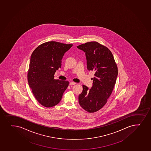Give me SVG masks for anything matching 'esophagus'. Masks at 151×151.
Segmentation results:
<instances>
[{
	"instance_id": "esophagus-1",
	"label": "esophagus",
	"mask_w": 151,
	"mask_h": 151,
	"mask_svg": "<svg viewBox=\"0 0 151 151\" xmlns=\"http://www.w3.org/2000/svg\"><path fill=\"white\" fill-rule=\"evenodd\" d=\"M76 84V83H75V82H71L70 83H69V85H75Z\"/></svg>"
}]
</instances>
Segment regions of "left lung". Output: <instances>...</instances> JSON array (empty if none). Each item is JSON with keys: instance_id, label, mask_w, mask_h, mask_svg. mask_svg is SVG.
Wrapping results in <instances>:
<instances>
[{"instance_id": "left-lung-1", "label": "left lung", "mask_w": 151, "mask_h": 151, "mask_svg": "<svg viewBox=\"0 0 151 151\" xmlns=\"http://www.w3.org/2000/svg\"><path fill=\"white\" fill-rule=\"evenodd\" d=\"M77 47L85 52L88 70L95 72L91 89L83 85L79 103L85 110L94 113L103 107L112 93L118 76L117 64L111 51L98 42Z\"/></svg>"}]
</instances>
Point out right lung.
<instances>
[{
	"label": "right lung",
	"mask_w": 151,
	"mask_h": 151,
	"mask_svg": "<svg viewBox=\"0 0 151 151\" xmlns=\"http://www.w3.org/2000/svg\"><path fill=\"white\" fill-rule=\"evenodd\" d=\"M73 44L49 41L38 46L31 55L27 79L36 99L49 108L60 102L69 82L54 79L61 67L62 59Z\"/></svg>",
	"instance_id": "1"
}]
</instances>
